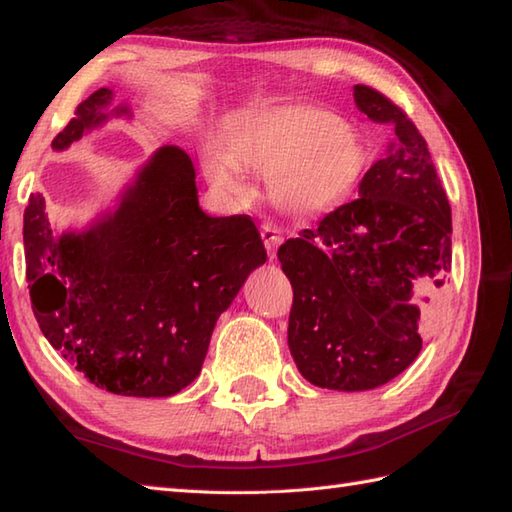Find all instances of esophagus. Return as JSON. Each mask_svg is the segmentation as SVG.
<instances>
[{
  "label": "esophagus",
  "mask_w": 512,
  "mask_h": 512,
  "mask_svg": "<svg viewBox=\"0 0 512 512\" xmlns=\"http://www.w3.org/2000/svg\"><path fill=\"white\" fill-rule=\"evenodd\" d=\"M259 233H262V239H264V246H266V250L270 255L275 253L277 250V246L284 242V237H281V231L279 228L275 226V224H270V222H264L262 224V228H259Z\"/></svg>",
  "instance_id": "esophagus-1"
}]
</instances>
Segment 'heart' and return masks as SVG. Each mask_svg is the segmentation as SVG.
<instances>
[{"label": "heart", "mask_w": 512, "mask_h": 512, "mask_svg": "<svg viewBox=\"0 0 512 512\" xmlns=\"http://www.w3.org/2000/svg\"><path fill=\"white\" fill-rule=\"evenodd\" d=\"M365 138L343 118L308 105L248 107L228 118L220 147L202 154L211 189L246 198L239 169L268 173V193L292 213H317L343 200L367 167Z\"/></svg>", "instance_id": "obj_1"}]
</instances>
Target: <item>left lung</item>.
Masks as SVG:
<instances>
[{"mask_svg": "<svg viewBox=\"0 0 512 512\" xmlns=\"http://www.w3.org/2000/svg\"><path fill=\"white\" fill-rule=\"evenodd\" d=\"M354 101L391 127L361 198L279 246L292 284L288 347L301 376L336 391L389 383L416 361L433 299L451 270V206L427 140L387 96L354 85ZM429 307L415 297V286Z\"/></svg>", "mask_w": 512, "mask_h": 512, "instance_id": "1", "label": "left lung"}]
</instances>
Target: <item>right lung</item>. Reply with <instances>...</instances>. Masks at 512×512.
<instances>
[{"mask_svg":"<svg viewBox=\"0 0 512 512\" xmlns=\"http://www.w3.org/2000/svg\"><path fill=\"white\" fill-rule=\"evenodd\" d=\"M101 88L76 107L52 140L63 151L110 116ZM32 312L50 345L92 385L118 396L165 398L198 378L220 314L246 277L266 262L248 215L211 217L198 204L191 158L160 147L118 206L57 235L46 200L32 193L24 213Z\"/></svg>","mask_w":512,"mask_h":512,"instance_id":"obj_1","label":"right lung"}]
</instances>
